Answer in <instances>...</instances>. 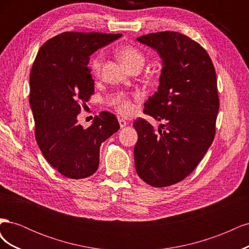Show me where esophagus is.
Returning a JSON list of instances; mask_svg holds the SVG:
<instances>
[{"label":"esophagus","instance_id":"obj_1","mask_svg":"<svg viewBox=\"0 0 249 249\" xmlns=\"http://www.w3.org/2000/svg\"><path fill=\"white\" fill-rule=\"evenodd\" d=\"M118 123H119V125H120V127H122V129L127 124V123L125 122L124 119H123V118H119V119H118Z\"/></svg>","mask_w":249,"mask_h":249}]
</instances>
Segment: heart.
<instances>
[{
    "mask_svg": "<svg viewBox=\"0 0 249 249\" xmlns=\"http://www.w3.org/2000/svg\"><path fill=\"white\" fill-rule=\"evenodd\" d=\"M117 57L122 60L123 63L130 71L141 70V67L145 63V55L140 49L125 44V46L119 47L116 50ZM104 64V55L102 53L94 55L90 60V70L95 76H100ZM134 100H137L136 95L130 96L125 93H120L115 96V99L112 101V106L119 114L124 116H130L135 112V104Z\"/></svg>",
    "mask_w": 249,
    "mask_h": 249,
    "instance_id": "b5f03b06",
    "label": "heart"
}]
</instances>
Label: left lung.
Here are the masks:
<instances>
[{"label":"left lung","mask_w":249,"mask_h":249,"mask_svg":"<svg viewBox=\"0 0 249 249\" xmlns=\"http://www.w3.org/2000/svg\"><path fill=\"white\" fill-rule=\"evenodd\" d=\"M137 40L163 60L160 85L143 113L165 124L157 132L141 117L133 124L138 133L135 167L148 185L167 187L189 176L214 140L219 111L216 72L207 51L184 34L157 32Z\"/></svg>","instance_id":"1"}]
</instances>
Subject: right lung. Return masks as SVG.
Returning <instances> with one entry per match:
<instances>
[{
  "mask_svg": "<svg viewBox=\"0 0 249 249\" xmlns=\"http://www.w3.org/2000/svg\"><path fill=\"white\" fill-rule=\"evenodd\" d=\"M122 34L63 32L44 42L30 73L35 139L46 160L62 176L84 178L100 163V147L119 130L116 116L102 111L87 129L78 124L81 107L94 92L90 55Z\"/></svg>",
  "mask_w": 249,
  "mask_h": 249,
  "instance_id": "add662e5",
  "label": "right lung"
}]
</instances>
